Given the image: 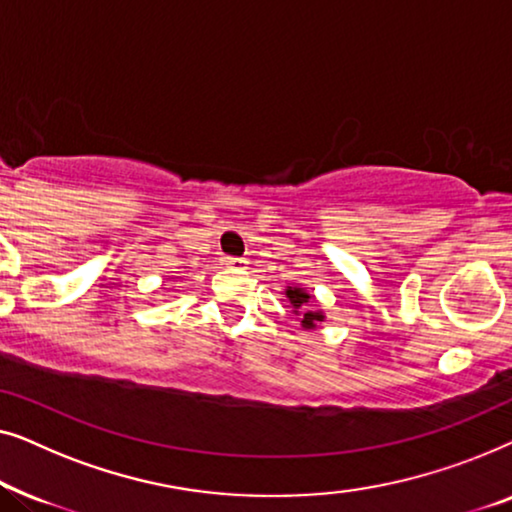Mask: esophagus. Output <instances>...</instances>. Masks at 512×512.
<instances>
[{
    "mask_svg": "<svg viewBox=\"0 0 512 512\" xmlns=\"http://www.w3.org/2000/svg\"><path fill=\"white\" fill-rule=\"evenodd\" d=\"M223 263H226L228 268H237V270H242L244 265H247V258H240V256H226V258H223Z\"/></svg>",
    "mask_w": 512,
    "mask_h": 512,
    "instance_id": "1",
    "label": "esophagus"
}]
</instances>
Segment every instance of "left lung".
Returning <instances> with one entry per match:
<instances>
[{"label":"left lung","instance_id":"left-lung-1","mask_svg":"<svg viewBox=\"0 0 512 512\" xmlns=\"http://www.w3.org/2000/svg\"><path fill=\"white\" fill-rule=\"evenodd\" d=\"M286 298H289L293 312L300 317V324H303V328H317L319 321H324V314H321L319 310H312L310 307V300H312L310 293L289 286V289H286Z\"/></svg>","mask_w":512,"mask_h":512}]
</instances>
